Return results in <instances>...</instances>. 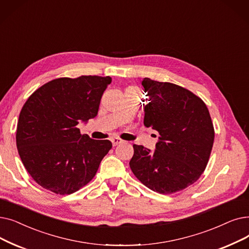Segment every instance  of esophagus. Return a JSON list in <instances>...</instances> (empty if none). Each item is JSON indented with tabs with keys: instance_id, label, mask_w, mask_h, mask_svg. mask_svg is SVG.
Wrapping results in <instances>:
<instances>
[{
	"instance_id": "obj_1",
	"label": "esophagus",
	"mask_w": 249,
	"mask_h": 249,
	"mask_svg": "<svg viewBox=\"0 0 249 249\" xmlns=\"http://www.w3.org/2000/svg\"><path fill=\"white\" fill-rule=\"evenodd\" d=\"M112 144H113V146H116V145H118V144H120V143H122L123 142V140L122 139H120V138H113L112 140Z\"/></svg>"
}]
</instances>
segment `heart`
<instances>
[{
	"label": "heart",
	"mask_w": 249,
	"mask_h": 249,
	"mask_svg": "<svg viewBox=\"0 0 249 249\" xmlns=\"http://www.w3.org/2000/svg\"><path fill=\"white\" fill-rule=\"evenodd\" d=\"M128 90H131V91H134L135 92V90H134V89H129Z\"/></svg>",
	"instance_id": "1"
}]
</instances>
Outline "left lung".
I'll use <instances>...</instances> for the list:
<instances>
[{"instance_id":"1","label":"left lung","mask_w":249,"mask_h":249,"mask_svg":"<svg viewBox=\"0 0 249 249\" xmlns=\"http://www.w3.org/2000/svg\"><path fill=\"white\" fill-rule=\"evenodd\" d=\"M148 103L145 127L158 131L156 150L133 144L130 168L135 177L153 191L179 192L196 182L209 163L214 129L204 102L174 83L144 78Z\"/></svg>"}]
</instances>
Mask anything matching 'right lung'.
<instances>
[{
	"label": "right lung",
	"mask_w": 249,
	"mask_h": 249,
	"mask_svg": "<svg viewBox=\"0 0 249 249\" xmlns=\"http://www.w3.org/2000/svg\"><path fill=\"white\" fill-rule=\"evenodd\" d=\"M110 76L82 75L47 82L21 109L16 144L22 164L38 185L60 196L79 190L95 176L110 140L91 139L77 125L98 115Z\"/></svg>",
	"instance_id": "1"
}]
</instances>
